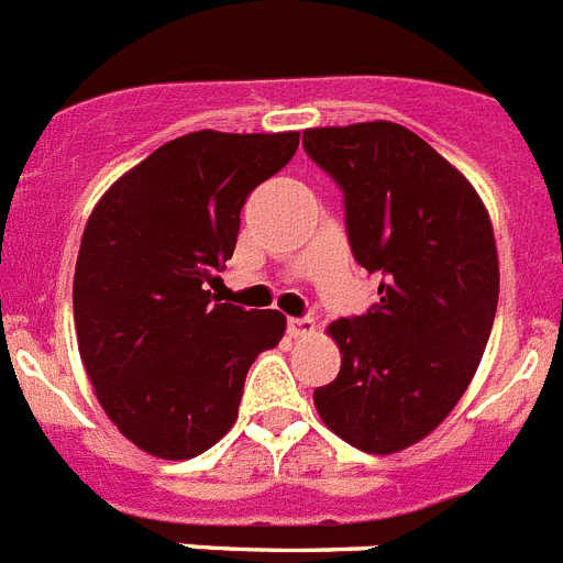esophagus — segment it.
Listing matches in <instances>:
<instances>
[{
    "instance_id": "1",
    "label": "esophagus",
    "mask_w": 563,
    "mask_h": 563,
    "mask_svg": "<svg viewBox=\"0 0 563 563\" xmlns=\"http://www.w3.org/2000/svg\"><path fill=\"white\" fill-rule=\"evenodd\" d=\"M287 332H290L292 338H307L316 332V321L312 318H287Z\"/></svg>"
}]
</instances>
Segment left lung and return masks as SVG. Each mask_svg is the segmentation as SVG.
I'll list each match as a JSON object with an SVG mask.
<instances>
[{"mask_svg": "<svg viewBox=\"0 0 563 563\" xmlns=\"http://www.w3.org/2000/svg\"><path fill=\"white\" fill-rule=\"evenodd\" d=\"M305 152L341 188L352 256L380 278L369 310L330 327L341 372L312 400L341 440L395 454L449 417L479 366L499 301L494 228L474 186L406 126L307 129Z\"/></svg>", "mask_w": 563, "mask_h": 563, "instance_id": "left-lung-1", "label": "left lung"}]
</instances>
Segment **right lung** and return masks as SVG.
Instances as JSON below:
<instances>
[{
  "label": "right lung",
  "mask_w": 563,
  "mask_h": 563,
  "mask_svg": "<svg viewBox=\"0 0 563 563\" xmlns=\"http://www.w3.org/2000/svg\"><path fill=\"white\" fill-rule=\"evenodd\" d=\"M298 132H191L114 183L89 217L73 282L78 352L109 420L146 454L191 460L228 434L278 310L217 305L239 213L292 161Z\"/></svg>",
  "instance_id": "right-lung-1"
}]
</instances>
